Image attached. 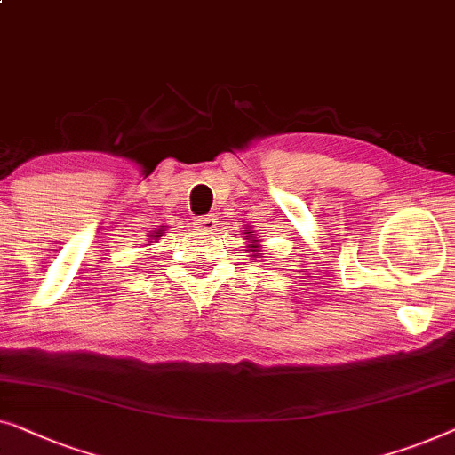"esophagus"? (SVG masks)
Instances as JSON below:
<instances>
[{
	"mask_svg": "<svg viewBox=\"0 0 455 455\" xmlns=\"http://www.w3.org/2000/svg\"><path fill=\"white\" fill-rule=\"evenodd\" d=\"M214 219H212V216H202V219H197L196 220V225H197V228H200V230H204V233H210V230H214Z\"/></svg>",
	"mask_w": 455,
	"mask_h": 455,
	"instance_id": "obj_1",
	"label": "esophagus"
}]
</instances>
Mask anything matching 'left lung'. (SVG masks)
Returning a JSON list of instances; mask_svg holds the SVG:
<instances>
[{"instance_id": "1", "label": "left lung", "mask_w": 455, "mask_h": 455, "mask_svg": "<svg viewBox=\"0 0 455 455\" xmlns=\"http://www.w3.org/2000/svg\"><path fill=\"white\" fill-rule=\"evenodd\" d=\"M255 247H258V245H253V249H251V251H258V249H255Z\"/></svg>"}]
</instances>
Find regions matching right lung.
Returning <instances> with one entry per match:
<instances>
[{"mask_svg":"<svg viewBox=\"0 0 455 455\" xmlns=\"http://www.w3.org/2000/svg\"><path fill=\"white\" fill-rule=\"evenodd\" d=\"M161 235H163V233H161V230H156V235H155V236H156V239H158V236H161Z\"/></svg>","mask_w":455,"mask_h":455,"instance_id":"obj_1","label":"right lung"}]
</instances>
